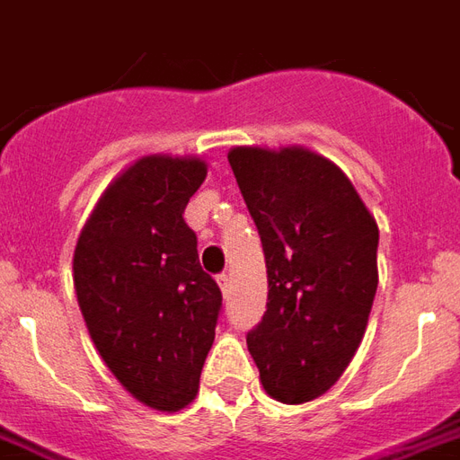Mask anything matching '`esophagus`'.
I'll return each instance as SVG.
<instances>
[{"label":"esophagus","instance_id":"1","mask_svg":"<svg viewBox=\"0 0 460 460\" xmlns=\"http://www.w3.org/2000/svg\"><path fill=\"white\" fill-rule=\"evenodd\" d=\"M217 285L222 287V292L226 294L229 292V285H231V277L226 275V272H222V275H217Z\"/></svg>","mask_w":460,"mask_h":460}]
</instances>
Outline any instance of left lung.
I'll use <instances>...</instances> for the list:
<instances>
[{
    "label": "left lung",
    "mask_w": 460,
    "mask_h": 460,
    "mask_svg": "<svg viewBox=\"0 0 460 460\" xmlns=\"http://www.w3.org/2000/svg\"><path fill=\"white\" fill-rule=\"evenodd\" d=\"M231 171L268 265V311L248 332L261 381L289 405L331 388L376 296V219L332 161L304 146H234Z\"/></svg>",
    "instance_id": "1"
}]
</instances>
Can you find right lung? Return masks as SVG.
I'll return each mask as SVG.
<instances>
[{
  "mask_svg": "<svg viewBox=\"0 0 460 460\" xmlns=\"http://www.w3.org/2000/svg\"><path fill=\"white\" fill-rule=\"evenodd\" d=\"M205 175L195 156H142L105 188L75 248L93 345L129 394L161 412L192 402L222 311L183 219Z\"/></svg>",
  "mask_w": 460,
  "mask_h": 460,
  "instance_id": "obj_1",
  "label": "right lung"
}]
</instances>
